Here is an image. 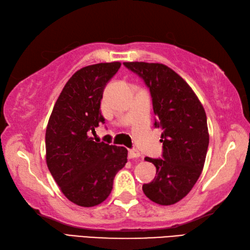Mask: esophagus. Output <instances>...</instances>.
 Listing matches in <instances>:
<instances>
[{"instance_id":"34e87169","label":"esophagus","mask_w":250,"mask_h":250,"mask_svg":"<svg viewBox=\"0 0 250 250\" xmlns=\"http://www.w3.org/2000/svg\"><path fill=\"white\" fill-rule=\"evenodd\" d=\"M128 156H129L130 159H135V158L140 157V153H139V150H137V149H130L128 151Z\"/></svg>"}]
</instances>
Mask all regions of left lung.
Instances as JSON below:
<instances>
[{
	"mask_svg": "<svg viewBox=\"0 0 250 250\" xmlns=\"http://www.w3.org/2000/svg\"><path fill=\"white\" fill-rule=\"evenodd\" d=\"M124 65L149 88L154 125L162 129V159L145 158L157 171L154 180L143 185V192L158 205H174L188 195L203 172L209 145L205 109L188 83L167 65L142 62Z\"/></svg>",
	"mask_w": 250,
	"mask_h": 250,
	"instance_id": "8db88e82",
	"label": "left lung"
}]
</instances>
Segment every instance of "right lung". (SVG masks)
<instances>
[{
    "mask_svg": "<svg viewBox=\"0 0 250 250\" xmlns=\"http://www.w3.org/2000/svg\"><path fill=\"white\" fill-rule=\"evenodd\" d=\"M121 62L91 64L75 72L57 99L45 132L46 164L63 195L81 207L102 204L127 162L122 146L95 142L89 133L100 123L101 101Z\"/></svg>",
    "mask_w": 250,
    "mask_h": 250,
    "instance_id": "add662e5",
    "label": "right lung"
}]
</instances>
